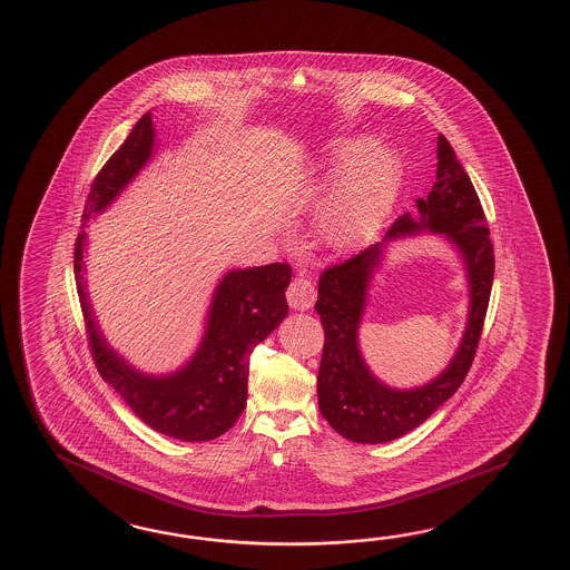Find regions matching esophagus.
Segmentation results:
<instances>
[{"mask_svg":"<svg viewBox=\"0 0 570 570\" xmlns=\"http://www.w3.org/2000/svg\"><path fill=\"white\" fill-rule=\"evenodd\" d=\"M287 302L292 309H309L316 302V289L312 281L305 277L293 278L289 289H287Z\"/></svg>","mask_w":570,"mask_h":570,"instance_id":"1","label":"esophagus"}]
</instances>
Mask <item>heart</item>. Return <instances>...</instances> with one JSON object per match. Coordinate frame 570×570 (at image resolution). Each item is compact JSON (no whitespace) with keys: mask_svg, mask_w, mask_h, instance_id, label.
<instances>
[{"mask_svg":"<svg viewBox=\"0 0 570 570\" xmlns=\"http://www.w3.org/2000/svg\"><path fill=\"white\" fill-rule=\"evenodd\" d=\"M324 176L338 180L322 215L328 242L346 246L384 215L400 183L394 149L367 137L334 139L324 151Z\"/></svg>","mask_w":570,"mask_h":570,"instance_id":"obj_1","label":"heart"}]
</instances>
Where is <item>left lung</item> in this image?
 <instances>
[{
  "instance_id": "left-lung-1",
  "label": "left lung",
  "mask_w": 570,
  "mask_h": 570,
  "mask_svg": "<svg viewBox=\"0 0 570 570\" xmlns=\"http://www.w3.org/2000/svg\"><path fill=\"white\" fill-rule=\"evenodd\" d=\"M416 212L400 215L382 242L371 244L341 265L328 266L320 275L316 312L324 326L320 412L338 435L355 443H385L402 438L448 402L472 367L487 318L494 277L489 226L476 188L443 135L438 139V180L426 199H416ZM423 230L450 238L461 252L471 285V312L461 348L446 371L421 389L396 391L370 373L357 348V326L384 244Z\"/></svg>"
}]
</instances>
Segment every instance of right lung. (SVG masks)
I'll return each instance as SVG.
<instances>
[{
	"label": "right lung",
	"instance_id": "right-lung-1",
	"mask_svg": "<svg viewBox=\"0 0 570 570\" xmlns=\"http://www.w3.org/2000/svg\"><path fill=\"white\" fill-rule=\"evenodd\" d=\"M154 120L146 112L94 178L73 252L76 285L94 363L102 380L117 390L135 416L161 435L212 441L229 431L246 409L250 353L287 316L285 289L292 283V266L273 263L229 271L213 293L197 353L170 375H146L117 355L98 328L86 293L83 227L90 217L105 212L146 166L154 154Z\"/></svg>",
	"mask_w": 570,
	"mask_h": 570
}]
</instances>
